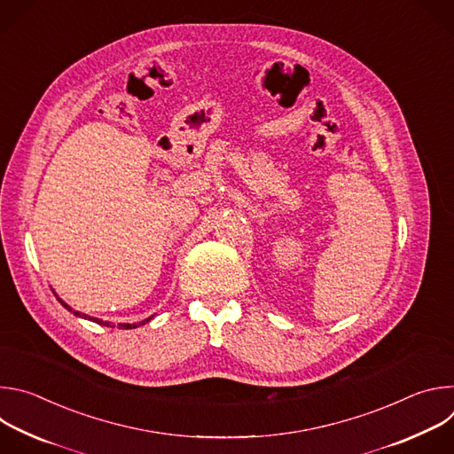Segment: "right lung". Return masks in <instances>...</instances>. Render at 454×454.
I'll return each instance as SVG.
<instances>
[{"label": "right lung", "instance_id": "add662e5", "mask_svg": "<svg viewBox=\"0 0 454 454\" xmlns=\"http://www.w3.org/2000/svg\"><path fill=\"white\" fill-rule=\"evenodd\" d=\"M57 300H59V301H60V305H62V307H64V309H68V310H70V312H74V314H75V316H81V317H88V319H91V321H95V323H100V325H107V327H109V323H107V321H106V323H104V321H102V319H97V317H91V316H86V314H81V312H79V310H74V309H72V307H70V305H68V303H67V301H62V300H60V298H59V296H57ZM149 319H151V317H149ZM149 319H145V321H149ZM145 321H140V323H133V325H131V323H120V325H118V329H137V327H140V325H144V323H145Z\"/></svg>", "mask_w": 454, "mask_h": 454}]
</instances>
